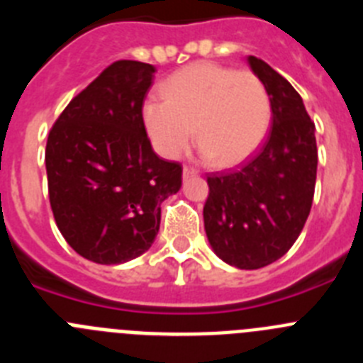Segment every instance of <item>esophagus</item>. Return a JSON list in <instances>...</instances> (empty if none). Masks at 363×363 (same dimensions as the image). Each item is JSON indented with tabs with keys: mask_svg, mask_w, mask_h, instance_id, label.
I'll return each mask as SVG.
<instances>
[{
	"mask_svg": "<svg viewBox=\"0 0 363 363\" xmlns=\"http://www.w3.org/2000/svg\"><path fill=\"white\" fill-rule=\"evenodd\" d=\"M198 171L192 169V167H184V178H191V176H196Z\"/></svg>",
	"mask_w": 363,
	"mask_h": 363,
	"instance_id": "obj_1",
	"label": "esophagus"
}]
</instances>
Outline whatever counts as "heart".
I'll return each mask as SVG.
<instances>
[{
    "instance_id": "obj_1",
    "label": "heart",
    "mask_w": 363,
    "mask_h": 363,
    "mask_svg": "<svg viewBox=\"0 0 363 363\" xmlns=\"http://www.w3.org/2000/svg\"><path fill=\"white\" fill-rule=\"evenodd\" d=\"M162 96L147 99L142 118L154 149L167 160L189 149L196 125L201 156L236 165L258 149L271 123V98L251 70L191 63L165 79Z\"/></svg>"
}]
</instances>
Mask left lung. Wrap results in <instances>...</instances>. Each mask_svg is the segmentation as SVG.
<instances>
[{
  "mask_svg": "<svg viewBox=\"0 0 363 363\" xmlns=\"http://www.w3.org/2000/svg\"><path fill=\"white\" fill-rule=\"evenodd\" d=\"M271 98L272 127L251 158L207 176L205 233L213 251L238 269H259L289 251L311 213L318 149L301 101L284 76L247 57Z\"/></svg>",
  "mask_w": 363,
  "mask_h": 363,
  "instance_id": "left-lung-1",
  "label": "left lung"
}]
</instances>
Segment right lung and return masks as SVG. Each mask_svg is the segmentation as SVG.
I'll return each mask as SVG.
<instances>
[{
  "mask_svg": "<svg viewBox=\"0 0 363 363\" xmlns=\"http://www.w3.org/2000/svg\"><path fill=\"white\" fill-rule=\"evenodd\" d=\"M149 63L121 60L79 92L50 129L45 165L54 220L74 251L118 265L149 251L182 165L152 150L142 118Z\"/></svg>",
  "mask_w": 363,
  "mask_h": 363,
  "instance_id": "add662e5",
  "label": "right lung"
}]
</instances>
